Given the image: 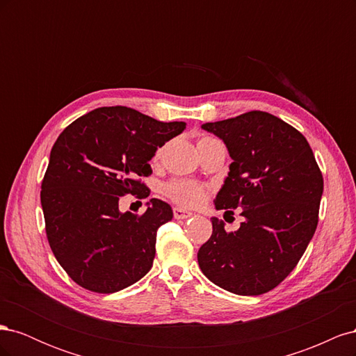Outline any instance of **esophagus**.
<instances>
[{"label": "esophagus", "mask_w": 356, "mask_h": 356, "mask_svg": "<svg viewBox=\"0 0 356 356\" xmlns=\"http://www.w3.org/2000/svg\"><path fill=\"white\" fill-rule=\"evenodd\" d=\"M193 212H190V211H187V209H182V208H174V217L177 218V220H186V218H190V217H193Z\"/></svg>", "instance_id": "34e87169"}]
</instances>
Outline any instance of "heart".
I'll use <instances>...</instances> for the list:
<instances>
[{
    "mask_svg": "<svg viewBox=\"0 0 356 356\" xmlns=\"http://www.w3.org/2000/svg\"><path fill=\"white\" fill-rule=\"evenodd\" d=\"M212 141H218V139L211 138V136H200L197 141V147L202 144L207 143H212ZM161 149L159 148L156 152L154 159H159L161 154ZM165 195L181 207H187V208H193L200 204L204 199V187L202 184H197L195 181H188V179H174L168 182L165 186Z\"/></svg>",
    "mask_w": 356,
    "mask_h": 356,
    "instance_id": "b5f03b06",
    "label": "heart"
}]
</instances>
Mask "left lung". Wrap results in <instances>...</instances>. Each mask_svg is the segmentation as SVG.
<instances>
[{
	"instance_id": "left-lung-1",
	"label": "left lung",
	"mask_w": 356,
	"mask_h": 356,
	"mask_svg": "<svg viewBox=\"0 0 356 356\" xmlns=\"http://www.w3.org/2000/svg\"><path fill=\"white\" fill-rule=\"evenodd\" d=\"M202 127L222 139L233 159L215 208H242L245 221L225 232L211 218L199 266L233 294H264L294 270L314 238L324 178L307 139L276 115L250 111Z\"/></svg>"
}]
</instances>
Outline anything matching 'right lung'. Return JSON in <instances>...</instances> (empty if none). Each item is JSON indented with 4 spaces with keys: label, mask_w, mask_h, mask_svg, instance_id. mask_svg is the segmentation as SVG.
Wrapping results in <instances>:
<instances>
[{
    "label": "right lung",
    "mask_w": 356,
    "mask_h": 356,
    "mask_svg": "<svg viewBox=\"0 0 356 356\" xmlns=\"http://www.w3.org/2000/svg\"><path fill=\"white\" fill-rule=\"evenodd\" d=\"M186 129L127 106H102L65 127L41 182L47 241L63 270L93 293L111 294L148 273L160 225L174 213L152 199L143 215L118 211L122 196H149L141 181L157 148Z\"/></svg>",
    "instance_id": "add662e5"
}]
</instances>
